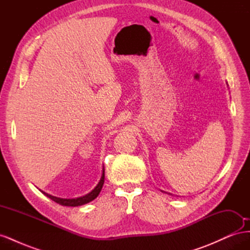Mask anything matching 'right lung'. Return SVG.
<instances>
[{"instance_id":"obj_1","label":"right lung","mask_w":250,"mask_h":250,"mask_svg":"<svg viewBox=\"0 0 250 250\" xmlns=\"http://www.w3.org/2000/svg\"><path fill=\"white\" fill-rule=\"evenodd\" d=\"M103 184H104V169H103L102 176H101V179L99 181V184L97 185V187L94 188L92 192L88 193L85 196H82V197L74 198V199H63V198L55 197V196L49 195V194L44 193V192H42V193L46 195L47 197L52 199L53 201H55L56 203H59L60 206H63V207H78V206H82V204H85V203H88V202H90L92 200H94L97 197V196L99 195V193L101 192Z\"/></svg>"}]
</instances>
